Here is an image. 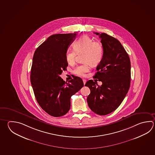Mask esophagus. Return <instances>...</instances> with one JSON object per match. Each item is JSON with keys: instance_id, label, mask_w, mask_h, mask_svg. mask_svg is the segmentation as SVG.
<instances>
[{"instance_id": "1", "label": "esophagus", "mask_w": 155, "mask_h": 155, "mask_svg": "<svg viewBox=\"0 0 155 155\" xmlns=\"http://www.w3.org/2000/svg\"><path fill=\"white\" fill-rule=\"evenodd\" d=\"M83 82L84 85H85V83H86V82H87V81H86L85 79H83Z\"/></svg>"}]
</instances>
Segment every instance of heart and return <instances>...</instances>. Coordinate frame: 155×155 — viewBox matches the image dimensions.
Wrapping results in <instances>:
<instances>
[{"instance_id":"1","label":"heart","mask_w":155,"mask_h":155,"mask_svg":"<svg viewBox=\"0 0 155 155\" xmlns=\"http://www.w3.org/2000/svg\"><path fill=\"white\" fill-rule=\"evenodd\" d=\"M73 49L70 50L66 54V60L70 64H75L77 54L83 53V59L85 64L78 66L73 71L76 76L84 77L91 70L90 64L96 65L101 61L104 55V47L98 41L88 35H83L73 43Z\"/></svg>"}]
</instances>
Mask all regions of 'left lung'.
<instances>
[{"mask_svg":"<svg viewBox=\"0 0 155 155\" xmlns=\"http://www.w3.org/2000/svg\"><path fill=\"white\" fill-rule=\"evenodd\" d=\"M104 47V55L97 67L94 77L101 81L89 80L85 86L91 94L87 97L89 108L94 113L104 116L116 110L126 97L130 85V61L120 41L105 33L100 34Z\"/></svg>","mask_w":155,"mask_h":155,"instance_id":"1","label":"left lung"}]
</instances>
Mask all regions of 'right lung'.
<instances>
[{"label": "right lung", "instance_id": "1", "mask_svg": "<svg viewBox=\"0 0 155 155\" xmlns=\"http://www.w3.org/2000/svg\"><path fill=\"white\" fill-rule=\"evenodd\" d=\"M76 33L50 36L36 49L33 58L30 78L35 98L41 108L53 117L67 114L71 97L84 85L78 77L67 82L60 76L66 70V53Z\"/></svg>", "mask_w": 155, "mask_h": 155}]
</instances>
